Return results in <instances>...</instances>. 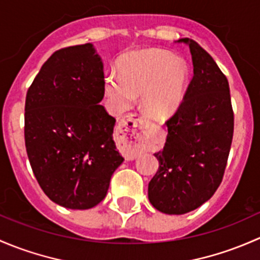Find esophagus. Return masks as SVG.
<instances>
[{
    "mask_svg": "<svg viewBox=\"0 0 260 260\" xmlns=\"http://www.w3.org/2000/svg\"><path fill=\"white\" fill-rule=\"evenodd\" d=\"M150 122L145 117L138 115H129L119 124V133L124 143V152L127 160L136 159L139 155V146L144 136V131L149 127Z\"/></svg>",
    "mask_w": 260,
    "mask_h": 260,
    "instance_id": "1",
    "label": "esophagus"
}]
</instances>
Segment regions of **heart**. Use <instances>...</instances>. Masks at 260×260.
Segmentation results:
<instances>
[{
	"label": "heart",
	"mask_w": 260,
	"mask_h": 260,
	"mask_svg": "<svg viewBox=\"0 0 260 260\" xmlns=\"http://www.w3.org/2000/svg\"><path fill=\"white\" fill-rule=\"evenodd\" d=\"M185 61L169 51L141 50L126 53L119 62V74L110 71L104 90L116 110H126L140 93L143 110L154 119H165L179 109L188 86Z\"/></svg>",
	"instance_id": "heart-1"
}]
</instances>
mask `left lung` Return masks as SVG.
Masks as SVG:
<instances>
[{"label":"left lung","instance_id":"left-lung-1","mask_svg":"<svg viewBox=\"0 0 260 260\" xmlns=\"http://www.w3.org/2000/svg\"><path fill=\"white\" fill-rule=\"evenodd\" d=\"M194 76L175 114L165 124L167 143L155 152L159 169L148 195L165 214L189 213L210 199L223 180L234 131L229 84L213 57L190 39Z\"/></svg>","mask_w":260,"mask_h":260}]
</instances>
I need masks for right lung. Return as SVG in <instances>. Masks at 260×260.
<instances>
[{"mask_svg": "<svg viewBox=\"0 0 260 260\" xmlns=\"http://www.w3.org/2000/svg\"><path fill=\"white\" fill-rule=\"evenodd\" d=\"M104 65L92 44L53 52L26 95L25 144L45 194L68 209L106 197L124 157L112 139L116 120L100 101Z\"/></svg>", "mask_w": 260, "mask_h": 260, "instance_id": "right-lung-1", "label": "right lung"}]
</instances>
